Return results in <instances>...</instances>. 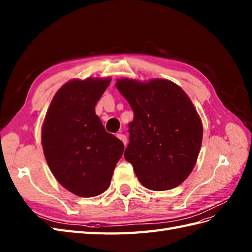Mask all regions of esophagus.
Masks as SVG:
<instances>
[{"mask_svg": "<svg viewBox=\"0 0 252 252\" xmlns=\"http://www.w3.org/2000/svg\"><path fill=\"white\" fill-rule=\"evenodd\" d=\"M118 138H119L120 140H122V141H123V143H124V145H126V144H127V137L125 136V134L119 133V134H118Z\"/></svg>", "mask_w": 252, "mask_h": 252, "instance_id": "obj_1", "label": "esophagus"}]
</instances>
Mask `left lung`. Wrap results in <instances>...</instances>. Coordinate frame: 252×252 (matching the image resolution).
Returning <instances> with one entry per match:
<instances>
[{
  "mask_svg": "<svg viewBox=\"0 0 252 252\" xmlns=\"http://www.w3.org/2000/svg\"><path fill=\"white\" fill-rule=\"evenodd\" d=\"M134 118L124 157L142 185L169 190L191 173L200 152L203 127L191 100L179 85L164 79L116 81Z\"/></svg>",
  "mask_w": 252,
  "mask_h": 252,
  "instance_id": "8db88e82",
  "label": "left lung"
}]
</instances>
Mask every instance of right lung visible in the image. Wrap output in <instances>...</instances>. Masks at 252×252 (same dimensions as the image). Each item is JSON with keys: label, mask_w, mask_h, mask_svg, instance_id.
Here are the masks:
<instances>
[{"label": "right lung", "mask_w": 252, "mask_h": 252, "mask_svg": "<svg viewBox=\"0 0 252 252\" xmlns=\"http://www.w3.org/2000/svg\"><path fill=\"white\" fill-rule=\"evenodd\" d=\"M111 79L71 80L49 107L41 130L47 163L57 181L73 194L96 197L108 189L124 144L106 131L95 106Z\"/></svg>", "instance_id": "obj_1"}]
</instances>
